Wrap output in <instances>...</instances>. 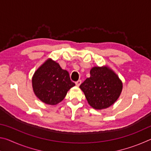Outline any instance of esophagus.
<instances>
[{
	"mask_svg": "<svg viewBox=\"0 0 151 151\" xmlns=\"http://www.w3.org/2000/svg\"><path fill=\"white\" fill-rule=\"evenodd\" d=\"M75 83H76V86H80L81 84V80H78V81H76Z\"/></svg>",
	"mask_w": 151,
	"mask_h": 151,
	"instance_id": "obj_1",
	"label": "esophagus"
}]
</instances>
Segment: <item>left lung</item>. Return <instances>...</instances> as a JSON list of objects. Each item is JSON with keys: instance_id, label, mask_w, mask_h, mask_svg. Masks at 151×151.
<instances>
[{"instance_id": "1", "label": "left lung", "mask_w": 151, "mask_h": 151, "mask_svg": "<svg viewBox=\"0 0 151 151\" xmlns=\"http://www.w3.org/2000/svg\"><path fill=\"white\" fill-rule=\"evenodd\" d=\"M90 75L80 85L88 104L98 110L111 106L122 92V83L119 76L106 66H94Z\"/></svg>"}]
</instances>
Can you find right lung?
I'll list each match as a JSON object with an SVG mask.
<instances>
[{
    "mask_svg": "<svg viewBox=\"0 0 151 151\" xmlns=\"http://www.w3.org/2000/svg\"><path fill=\"white\" fill-rule=\"evenodd\" d=\"M35 95L45 104L55 105L62 101L68 91L75 85L69 74L59 64L48 59L36 70L32 79Z\"/></svg>",
    "mask_w": 151,
    "mask_h": 151,
    "instance_id": "obj_1",
    "label": "right lung"
}]
</instances>
